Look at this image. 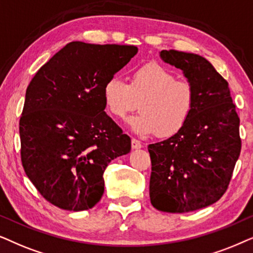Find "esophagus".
<instances>
[{
    "instance_id": "1",
    "label": "esophagus",
    "mask_w": 253,
    "mask_h": 253,
    "mask_svg": "<svg viewBox=\"0 0 253 253\" xmlns=\"http://www.w3.org/2000/svg\"><path fill=\"white\" fill-rule=\"evenodd\" d=\"M132 148L133 149H140V148H142V143L139 140L132 139Z\"/></svg>"
}]
</instances>
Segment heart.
Masks as SVG:
<instances>
[{
  "instance_id": "b5f03b06",
  "label": "heart",
  "mask_w": 253,
  "mask_h": 253,
  "mask_svg": "<svg viewBox=\"0 0 253 253\" xmlns=\"http://www.w3.org/2000/svg\"><path fill=\"white\" fill-rule=\"evenodd\" d=\"M195 87L166 67L149 62L135 69L129 84L113 76L103 86L106 110L123 119L137 109L141 112L128 120L140 135L156 133L158 137H170L180 132L195 109Z\"/></svg>"
}]
</instances>
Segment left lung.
Returning a JSON list of instances; mask_svg holds the SVG:
<instances>
[{"instance_id":"8db88e82","label":"left lung","mask_w":253,"mask_h":253,"mask_svg":"<svg viewBox=\"0 0 253 253\" xmlns=\"http://www.w3.org/2000/svg\"><path fill=\"white\" fill-rule=\"evenodd\" d=\"M161 58L183 70L195 87V109L180 132L148 146L151 205L168 213H188L225 193L242 141L240 117L228 82L203 56L162 50Z\"/></svg>"}]
</instances>
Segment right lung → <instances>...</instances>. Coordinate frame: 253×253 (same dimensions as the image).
Segmentation results:
<instances>
[{"instance_id": "add662e5", "label": "right lung", "mask_w": 253, "mask_h": 253, "mask_svg": "<svg viewBox=\"0 0 253 253\" xmlns=\"http://www.w3.org/2000/svg\"><path fill=\"white\" fill-rule=\"evenodd\" d=\"M136 53L133 45L72 42L30 82L19 120L22 164L54 206L92 208L107 164L129 153V136L104 112L103 86Z\"/></svg>"}]
</instances>
